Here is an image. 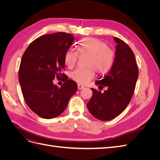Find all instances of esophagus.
<instances>
[{"mask_svg":"<svg viewBox=\"0 0 160 160\" xmlns=\"http://www.w3.org/2000/svg\"><path fill=\"white\" fill-rule=\"evenodd\" d=\"M77 88H78L79 89H83L85 87L83 85H81V84H78V85H77Z\"/></svg>","mask_w":160,"mask_h":160,"instance_id":"34e87169","label":"esophagus"}]
</instances>
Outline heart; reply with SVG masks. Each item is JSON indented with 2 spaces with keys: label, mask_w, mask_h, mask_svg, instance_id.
I'll return each mask as SVG.
<instances>
[{
  "label": "heart",
  "mask_w": 160,
  "mask_h": 160,
  "mask_svg": "<svg viewBox=\"0 0 160 160\" xmlns=\"http://www.w3.org/2000/svg\"><path fill=\"white\" fill-rule=\"evenodd\" d=\"M81 55L88 56L86 69H77L71 73V78L81 84H86L93 78L94 70L99 74L104 75L112 67L115 60V51L108 47L102 41L95 38H85L82 39L77 47ZM78 53L72 49L67 51L65 55V64L72 67L77 62Z\"/></svg>",
  "instance_id": "1"
}]
</instances>
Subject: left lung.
<instances>
[{
    "instance_id": "1",
    "label": "left lung",
    "mask_w": 160,
    "mask_h": 160,
    "mask_svg": "<svg viewBox=\"0 0 160 160\" xmlns=\"http://www.w3.org/2000/svg\"><path fill=\"white\" fill-rule=\"evenodd\" d=\"M117 43L113 65L107 74L95 82L101 93L91 88L93 91L87 104L91 115L101 121H109L118 116L127 108L132 98L139 71L135 55L131 48L122 40L113 37Z\"/></svg>"
}]
</instances>
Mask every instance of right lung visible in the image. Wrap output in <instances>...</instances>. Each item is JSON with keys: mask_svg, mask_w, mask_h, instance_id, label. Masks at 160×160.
Wrapping results in <instances>:
<instances>
[{"mask_svg": "<svg viewBox=\"0 0 160 160\" xmlns=\"http://www.w3.org/2000/svg\"><path fill=\"white\" fill-rule=\"evenodd\" d=\"M74 40L72 34L66 32L43 35L33 41L22 57L18 81L23 98L28 108L42 118L61 115L77 90V83L68 77L60 88L52 82L65 75L61 73L65 55Z\"/></svg>", "mask_w": 160, "mask_h": 160, "instance_id": "add662e5", "label": "right lung"}]
</instances>
